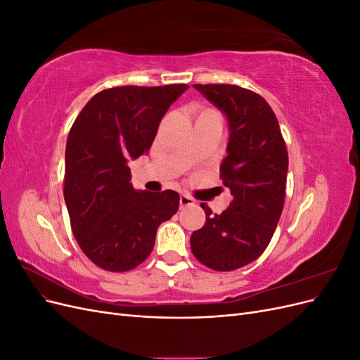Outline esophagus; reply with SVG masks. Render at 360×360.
<instances>
[{
    "label": "esophagus",
    "mask_w": 360,
    "mask_h": 360,
    "mask_svg": "<svg viewBox=\"0 0 360 360\" xmlns=\"http://www.w3.org/2000/svg\"><path fill=\"white\" fill-rule=\"evenodd\" d=\"M195 204V200L192 197H189L188 193H181L180 195V207L184 209V207H191Z\"/></svg>",
    "instance_id": "1"
}]
</instances>
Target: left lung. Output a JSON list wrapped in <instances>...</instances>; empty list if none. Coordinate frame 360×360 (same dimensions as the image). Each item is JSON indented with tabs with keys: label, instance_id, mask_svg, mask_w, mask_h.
<instances>
[{
	"label": "left lung",
	"instance_id": "obj_1",
	"mask_svg": "<svg viewBox=\"0 0 360 360\" xmlns=\"http://www.w3.org/2000/svg\"><path fill=\"white\" fill-rule=\"evenodd\" d=\"M193 86L228 118V155L219 171L233 201L221 214L201 204L205 224L192 233L191 249L209 269L231 271L255 261L274 237L284 209L288 151L264 97L231 84Z\"/></svg>",
	"mask_w": 360,
	"mask_h": 360
}]
</instances>
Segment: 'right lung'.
<instances>
[{
  "label": "right lung",
  "mask_w": 360,
  "mask_h": 360,
  "mask_svg": "<svg viewBox=\"0 0 360 360\" xmlns=\"http://www.w3.org/2000/svg\"><path fill=\"white\" fill-rule=\"evenodd\" d=\"M186 84L123 85L94 94L66 144L64 201L82 252L108 271L139 266L162 222L179 210L174 191L138 192L127 160L147 153L162 117Z\"/></svg>",
  "instance_id": "right-lung-1"
}]
</instances>
